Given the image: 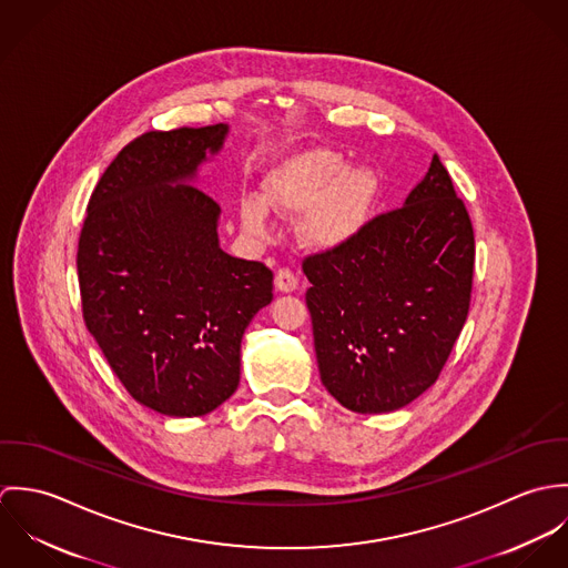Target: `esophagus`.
<instances>
[{
  "mask_svg": "<svg viewBox=\"0 0 568 568\" xmlns=\"http://www.w3.org/2000/svg\"><path fill=\"white\" fill-rule=\"evenodd\" d=\"M275 288H277L280 293H293V291L297 288V277H295V273H293L291 268H280V271L275 273Z\"/></svg>",
  "mask_w": 568,
  "mask_h": 568,
  "instance_id": "obj_1",
  "label": "esophagus"
}]
</instances>
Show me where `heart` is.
Wrapping results in <instances>:
<instances>
[{"label":"heart","mask_w":568,"mask_h":568,"mask_svg":"<svg viewBox=\"0 0 568 568\" xmlns=\"http://www.w3.org/2000/svg\"><path fill=\"white\" fill-rule=\"evenodd\" d=\"M383 185L372 168L347 162L324 149L302 151L275 163L264 181L262 196L241 201V223L251 236H271L268 212L295 219L302 243L332 251L356 241L372 223Z\"/></svg>","instance_id":"1"}]
</instances>
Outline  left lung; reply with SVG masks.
<instances>
[{"instance_id":"1","label":"left lung","mask_w":568,"mask_h":568,"mask_svg":"<svg viewBox=\"0 0 568 568\" xmlns=\"http://www.w3.org/2000/svg\"><path fill=\"white\" fill-rule=\"evenodd\" d=\"M475 232L437 155L405 205L349 244L304 260L325 389L354 413L413 403L466 324Z\"/></svg>"}]
</instances>
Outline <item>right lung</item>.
<instances>
[{
	"instance_id": "obj_1",
	"label": "right lung",
	"mask_w": 568,
	"mask_h": 568,
	"mask_svg": "<svg viewBox=\"0 0 568 568\" xmlns=\"http://www.w3.org/2000/svg\"><path fill=\"white\" fill-rule=\"evenodd\" d=\"M230 126L151 131L100 176L82 223V317L140 403L199 417L241 383V343L273 273L219 243L221 207L192 181Z\"/></svg>"
}]
</instances>
